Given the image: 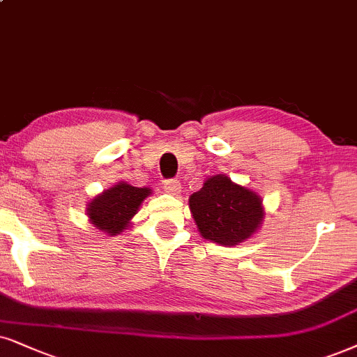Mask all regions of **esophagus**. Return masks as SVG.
<instances>
[{
  "label": "esophagus",
  "mask_w": 357,
  "mask_h": 357,
  "mask_svg": "<svg viewBox=\"0 0 357 357\" xmlns=\"http://www.w3.org/2000/svg\"><path fill=\"white\" fill-rule=\"evenodd\" d=\"M165 191L173 194V196H178L181 192V183L178 179H168V181H165Z\"/></svg>",
  "instance_id": "esophagus-1"
}]
</instances>
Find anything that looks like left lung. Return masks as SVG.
<instances>
[{
	"label": "left lung",
	"instance_id": "left-lung-1",
	"mask_svg": "<svg viewBox=\"0 0 357 357\" xmlns=\"http://www.w3.org/2000/svg\"><path fill=\"white\" fill-rule=\"evenodd\" d=\"M261 202L259 192L234 183L229 176L214 174L189 196V211L202 238L232 247L261 227L265 218Z\"/></svg>",
	"mask_w": 357,
	"mask_h": 357
}]
</instances>
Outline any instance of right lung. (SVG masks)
<instances>
[{
	"mask_svg": "<svg viewBox=\"0 0 357 357\" xmlns=\"http://www.w3.org/2000/svg\"><path fill=\"white\" fill-rule=\"evenodd\" d=\"M151 192L150 188H137L126 181L115 183L87 204L90 224L110 237L120 236L130 227L133 215Z\"/></svg>",
	"mask_w": 357,
	"mask_h": 357,
	"instance_id": "add662e5",
	"label": "right lung"
}]
</instances>
